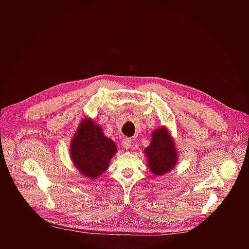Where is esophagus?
Wrapping results in <instances>:
<instances>
[{
    "label": "esophagus",
    "instance_id": "1",
    "mask_svg": "<svg viewBox=\"0 0 249 249\" xmlns=\"http://www.w3.org/2000/svg\"><path fill=\"white\" fill-rule=\"evenodd\" d=\"M122 146H123V148H124L125 150L130 149V147L132 146V141H131V139H129V138L123 139V141H122Z\"/></svg>",
    "mask_w": 249,
    "mask_h": 249
}]
</instances>
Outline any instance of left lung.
Masks as SVG:
<instances>
[{
	"label": "left lung",
	"mask_w": 249,
	"mask_h": 249,
	"mask_svg": "<svg viewBox=\"0 0 249 249\" xmlns=\"http://www.w3.org/2000/svg\"><path fill=\"white\" fill-rule=\"evenodd\" d=\"M150 171L156 176H161L171 171L178 161V151L173 137L165 126H160L152 132V141L144 150Z\"/></svg>",
	"instance_id": "8db88e82"
}]
</instances>
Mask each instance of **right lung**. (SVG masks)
<instances>
[{
  "label": "right lung",
  "mask_w": 249,
  "mask_h": 249,
  "mask_svg": "<svg viewBox=\"0 0 249 249\" xmlns=\"http://www.w3.org/2000/svg\"><path fill=\"white\" fill-rule=\"evenodd\" d=\"M117 152L114 142L104 136L100 125L91 118L81 121L70 144V157L80 173L90 180L107 170Z\"/></svg>",
  "instance_id": "obj_1"
}]
</instances>
